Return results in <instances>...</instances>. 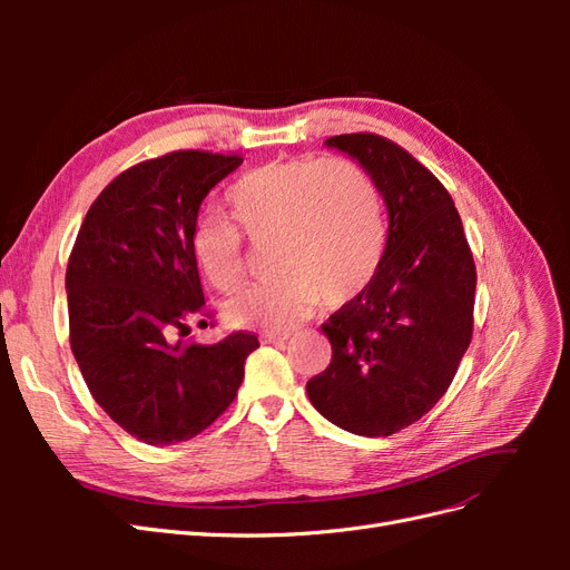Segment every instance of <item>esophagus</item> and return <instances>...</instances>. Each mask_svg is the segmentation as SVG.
Masks as SVG:
<instances>
[{
    "label": "esophagus",
    "instance_id": "obj_1",
    "mask_svg": "<svg viewBox=\"0 0 570 570\" xmlns=\"http://www.w3.org/2000/svg\"><path fill=\"white\" fill-rule=\"evenodd\" d=\"M287 337H289V333H266V335H262V340H264V342H273V344L285 342Z\"/></svg>",
    "mask_w": 570,
    "mask_h": 570
}]
</instances>
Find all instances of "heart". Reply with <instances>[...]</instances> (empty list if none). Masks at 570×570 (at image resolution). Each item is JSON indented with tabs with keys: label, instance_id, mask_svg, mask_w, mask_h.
Returning <instances> with one entry per match:
<instances>
[{
	"label": "heart",
	"instance_id": "heart-1",
	"mask_svg": "<svg viewBox=\"0 0 570 570\" xmlns=\"http://www.w3.org/2000/svg\"><path fill=\"white\" fill-rule=\"evenodd\" d=\"M233 219L197 218L189 252L209 285L235 292L247 275V243L271 245L278 275L239 292L226 318L249 331H287L318 299H356L383 266V197L364 168L340 157L271 161L239 176L226 193Z\"/></svg>",
	"mask_w": 570,
	"mask_h": 570
}]
</instances>
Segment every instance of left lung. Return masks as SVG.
<instances>
[{
	"mask_svg": "<svg viewBox=\"0 0 570 570\" xmlns=\"http://www.w3.org/2000/svg\"><path fill=\"white\" fill-rule=\"evenodd\" d=\"M325 145L364 166L390 212L375 281L327 318V368L306 383L323 416L364 438H387L438 404L473 337L475 262L446 187L375 132Z\"/></svg>",
	"mask_w": 570,
	"mask_h": 570,
	"instance_id": "left-lung-1",
	"label": "left lung"
}]
</instances>
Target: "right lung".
<instances>
[{
    "label": "right lung",
    "instance_id": "obj_1",
    "mask_svg": "<svg viewBox=\"0 0 570 570\" xmlns=\"http://www.w3.org/2000/svg\"><path fill=\"white\" fill-rule=\"evenodd\" d=\"M239 164L235 151L178 149L130 166L92 202L68 256L73 356L95 402L140 442L204 433L233 404L258 347L247 331L176 342L212 318L189 235L206 193Z\"/></svg>",
    "mask_w": 570,
    "mask_h": 570
}]
</instances>
